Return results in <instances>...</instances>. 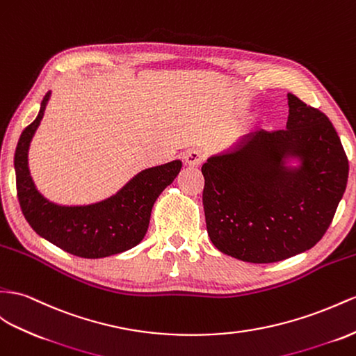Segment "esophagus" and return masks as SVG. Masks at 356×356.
I'll list each match as a JSON object with an SVG mask.
<instances>
[{"label":"esophagus","instance_id":"34e87169","mask_svg":"<svg viewBox=\"0 0 356 356\" xmlns=\"http://www.w3.org/2000/svg\"><path fill=\"white\" fill-rule=\"evenodd\" d=\"M185 163L188 167H198L200 163L204 161V154L203 152H200L197 149H191L185 153Z\"/></svg>","mask_w":356,"mask_h":356}]
</instances>
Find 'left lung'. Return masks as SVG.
<instances>
[{"mask_svg": "<svg viewBox=\"0 0 356 356\" xmlns=\"http://www.w3.org/2000/svg\"><path fill=\"white\" fill-rule=\"evenodd\" d=\"M287 104L286 129H259L202 167L209 238L242 261L313 248L348 185V156L330 118L291 93Z\"/></svg>", "mask_w": 356, "mask_h": 356, "instance_id": "left-lung-1", "label": "left lung"}]
</instances>
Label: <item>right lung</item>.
Here are the masks:
<instances>
[{
    "mask_svg": "<svg viewBox=\"0 0 356 356\" xmlns=\"http://www.w3.org/2000/svg\"><path fill=\"white\" fill-rule=\"evenodd\" d=\"M52 91L44 95L35 120L21 134L15 152L17 198L25 220L40 238L83 259H102L136 247L149 229L152 207L181 168L176 159L135 175L115 194L90 204H58L35 188L29 167L33 136Z\"/></svg>",
    "mask_w": 356,
    "mask_h": 356,
    "instance_id": "right-lung-1",
    "label": "right lung"
}]
</instances>
